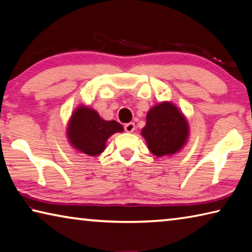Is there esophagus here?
Wrapping results in <instances>:
<instances>
[{
    "mask_svg": "<svg viewBox=\"0 0 252 252\" xmlns=\"http://www.w3.org/2000/svg\"><path fill=\"white\" fill-rule=\"evenodd\" d=\"M125 130L127 132V133H132L135 130V125L133 122H130V123H126L125 126Z\"/></svg>",
    "mask_w": 252,
    "mask_h": 252,
    "instance_id": "esophagus-1",
    "label": "esophagus"
}]
</instances>
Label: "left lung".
I'll list each match as a JSON object with an SVG mask.
<instances>
[{
  "label": "left lung",
  "instance_id": "left-lung-1",
  "mask_svg": "<svg viewBox=\"0 0 252 252\" xmlns=\"http://www.w3.org/2000/svg\"><path fill=\"white\" fill-rule=\"evenodd\" d=\"M189 132V123L182 111L172 102L164 101L148 111L141 134L152 155L162 158L182 150Z\"/></svg>",
  "mask_w": 252,
  "mask_h": 252
}]
</instances>
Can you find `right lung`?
I'll list each match as a JSON object with an SVG mask.
<instances>
[{"instance_id":"right-lung-1","label":"right lung","mask_w":252,"mask_h":252,"mask_svg":"<svg viewBox=\"0 0 252 252\" xmlns=\"http://www.w3.org/2000/svg\"><path fill=\"white\" fill-rule=\"evenodd\" d=\"M117 132H123L120 123L106 121L90 106L81 104L72 112L66 126L67 141L76 151L90 157L100 156L106 141Z\"/></svg>"}]
</instances>
